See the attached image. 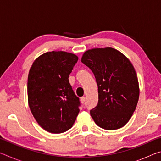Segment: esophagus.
Here are the masks:
<instances>
[{
	"label": "esophagus",
	"mask_w": 161,
	"mask_h": 161,
	"mask_svg": "<svg viewBox=\"0 0 161 161\" xmlns=\"http://www.w3.org/2000/svg\"><path fill=\"white\" fill-rule=\"evenodd\" d=\"M85 99H86L85 97H81V98H80V102H81V103H84V102H85Z\"/></svg>",
	"instance_id": "esophagus-1"
}]
</instances>
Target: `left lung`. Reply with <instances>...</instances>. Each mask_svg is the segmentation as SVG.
Segmentation results:
<instances>
[{
    "label": "left lung",
    "mask_w": 161,
    "mask_h": 161,
    "mask_svg": "<svg viewBox=\"0 0 161 161\" xmlns=\"http://www.w3.org/2000/svg\"><path fill=\"white\" fill-rule=\"evenodd\" d=\"M81 62L94 73L98 86L99 102L90 111L92 119L103 129H121L132 116L139 99L134 67L124 54L109 47L86 50Z\"/></svg>",
    "instance_id": "8db88e82"
}]
</instances>
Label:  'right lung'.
<instances>
[{
	"instance_id": "right-lung-1",
	"label": "right lung",
	"mask_w": 161,
	"mask_h": 161,
	"mask_svg": "<svg viewBox=\"0 0 161 161\" xmlns=\"http://www.w3.org/2000/svg\"><path fill=\"white\" fill-rule=\"evenodd\" d=\"M77 60L76 54L67 52H47L35 59L29 70L28 105L46 131H67L80 112L79 98L68 79Z\"/></svg>"
}]
</instances>
